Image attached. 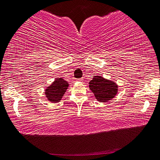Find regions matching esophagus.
<instances>
[{
  "instance_id": "34e87169",
  "label": "esophagus",
  "mask_w": 160,
  "mask_h": 160,
  "mask_svg": "<svg viewBox=\"0 0 160 160\" xmlns=\"http://www.w3.org/2000/svg\"><path fill=\"white\" fill-rule=\"evenodd\" d=\"M82 80H83L82 78H80V79H78V80H77V81H78V82H82Z\"/></svg>"
}]
</instances>
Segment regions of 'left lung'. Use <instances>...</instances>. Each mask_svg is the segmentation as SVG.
Listing matches in <instances>:
<instances>
[{"label":"left lung","mask_w":160,"mask_h":160,"mask_svg":"<svg viewBox=\"0 0 160 160\" xmlns=\"http://www.w3.org/2000/svg\"><path fill=\"white\" fill-rule=\"evenodd\" d=\"M90 90L96 100L100 102H106L115 97L118 92V85L113 80L102 76L95 75L89 82Z\"/></svg>","instance_id":"obj_1"}]
</instances>
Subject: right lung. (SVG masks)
Wrapping results in <instances>:
<instances>
[{
    "label": "right lung",
    "instance_id": "add662e5",
    "mask_svg": "<svg viewBox=\"0 0 160 160\" xmlns=\"http://www.w3.org/2000/svg\"><path fill=\"white\" fill-rule=\"evenodd\" d=\"M69 87L68 81L63 78H57L45 89V96L47 100L52 103L59 102Z\"/></svg>",
    "mask_w": 160,
    "mask_h": 160
}]
</instances>
